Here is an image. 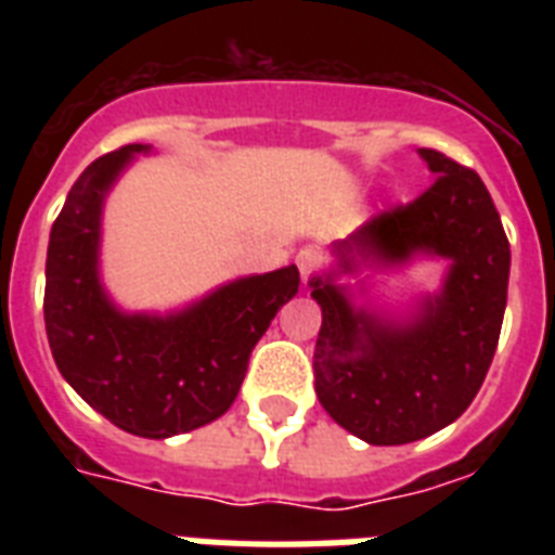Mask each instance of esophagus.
<instances>
[{"label":"esophagus","mask_w":555,"mask_h":555,"mask_svg":"<svg viewBox=\"0 0 555 555\" xmlns=\"http://www.w3.org/2000/svg\"><path fill=\"white\" fill-rule=\"evenodd\" d=\"M296 264H299V273H302V282H311L317 273H320L322 268V259L320 253L313 250H302L299 256H296Z\"/></svg>","instance_id":"34e87169"}]
</instances>
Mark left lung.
Instances as JSON below:
<instances>
[{"label":"left lung","mask_w":555,"mask_h":555,"mask_svg":"<svg viewBox=\"0 0 555 555\" xmlns=\"http://www.w3.org/2000/svg\"><path fill=\"white\" fill-rule=\"evenodd\" d=\"M435 184L409 204L371 216L339 247L377 261L417 250L452 259L447 285L421 317L397 328L351 311L339 287L313 279L322 308L313 383L325 412L374 447H400L449 426L481 388L499 346L507 305L509 242L490 192L469 167L421 150Z\"/></svg>","instance_id":"1"}]
</instances>
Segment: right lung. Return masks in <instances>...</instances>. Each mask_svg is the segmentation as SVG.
<instances>
[{
    "instance_id": "1",
    "label": "right lung",
    "mask_w": 555,
    "mask_h": 555,
    "mask_svg": "<svg viewBox=\"0 0 555 555\" xmlns=\"http://www.w3.org/2000/svg\"><path fill=\"white\" fill-rule=\"evenodd\" d=\"M143 143L91 164L51 227L48 346L77 395L138 438H169L216 421L242 388L253 346L299 291L296 264L238 279L176 317H126L98 282L100 207Z\"/></svg>"
}]
</instances>
